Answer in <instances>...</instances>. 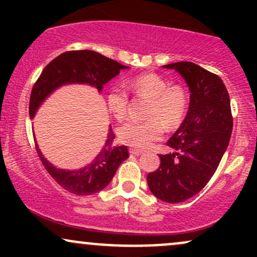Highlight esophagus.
Returning <instances> with one entry per match:
<instances>
[{
	"instance_id": "obj_1",
	"label": "esophagus",
	"mask_w": 257,
	"mask_h": 257,
	"mask_svg": "<svg viewBox=\"0 0 257 257\" xmlns=\"http://www.w3.org/2000/svg\"><path fill=\"white\" fill-rule=\"evenodd\" d=\"M131 155H134V156H140L143 155V151H140V150H135V149H131Z\"/></svg>"
}]
</instances>
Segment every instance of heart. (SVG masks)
Returning <instances> with one entry per match:
<instances>
[{"mask_svg": "<svg viewBox=\"0 0 257 257\" xmlns=\"http://www.w3.org/2000/svg\"><path fill=\"white\" fill-rule=\"evenodd\" d=\"M125 88L137 96L150 100L145 122L126 120L117 129L120 143L134 147L147 149L153 141L163 135L164 126L174 129L181 124L188 107L187 94L181 85L173 84L156 73H143L125 82ZM129 96L122 87H113L106 95L108 110L117 119L124 118L128 111Z\"/></svg>", "mask_w": 257, "mask_h": 257, "instance_id": "b5f03b06", "label": "heart"}]
</instances>
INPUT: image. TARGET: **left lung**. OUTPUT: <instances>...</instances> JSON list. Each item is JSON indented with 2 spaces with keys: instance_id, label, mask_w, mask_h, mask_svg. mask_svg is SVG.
I'll list each match as a JSON object with an SVG mask.
<instances>
[{
  "instance_id": "obj_1",
  "label": "left lung",
  "mask_w": 257,
  "mask_h": 257,
  "mask_svg": "<svg viewBox=\"0 0 257 257\" xmlns=\"http://www.w3.org/2000/svg\"><path fill=\"white\" fill-rule=\"evenodd\" d=\"M190 89V106L180 128L168 140L173 153L159 155L161 166L147 175L150 191L167 203L196 196L216 172L231 139V101L222 79L190 61L164 65Z\"/></svg>"
}]
</instances>
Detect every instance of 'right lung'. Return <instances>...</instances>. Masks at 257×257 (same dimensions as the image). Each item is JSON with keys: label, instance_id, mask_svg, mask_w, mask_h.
I'll return each instance as SVG.
<instances>
[{"label": "right lung", "instance_id": "right-lung-1", "mask_svg": "<svg viewBox=\"0 0 257 257\" xmlns=\"http://www.w3.org/2000/svg\"><path fill=\"white\" fill-rule=\"evenodd\" d=\"M128 66L106 58L94 51L65 52L47 65L32 88L29 112L30 118L35 114L43 101L61 85L88 84L98 91L102 90L104 84L118 75L120 70ZM114 134L110 125L107 139L96 157L89 164L76 170L59 169L49 163L38 149V157L51 174V176L61 187L70 193L78 196H89L104 188L111 182L122 162L129 157L126 146L113 145Z\"/></svg>", "mask_w": 257, "mask_h": 257}]
</instances>
